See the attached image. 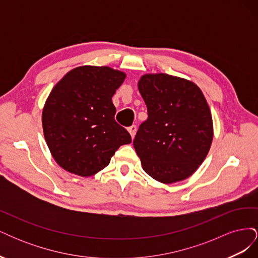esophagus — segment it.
Listing matches in <instances>:
<instances>
[{"mask_svg": "<svg viewBox=\"0 0 258 258\" xmlns=\"http://www.w3.org/2000/svg\"><path fill=\"white\" fill-rule=\"evenodd\" d=\"M128 131H129V134H130L131 138L134 139L135 136H136V132H137V126H136V124H132V126H130V127L128 128Z\"/></svg>", "mask_w": 258, "mask_h": 258, "instance_id": "obj_1", "label": "esophagus"}]
</instances>
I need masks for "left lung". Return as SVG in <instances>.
I'll return each mask as SVG.
<instances>
[{"instance_id": "1", "label": "left lung", "mask_w": 258, "mask_h": 258, "mask_svg": "<svg viewBox=\"0 0 258 258\" xmlns=\"http://www.w3.org/2000/svg\"><path fill=\"white\" fill-rule=\"evenodd\" d=\"M138 88L147 106L134 146L145 172L172 184L189 177L210 151L212 115L198 86L165 73L144 74Z\"/></svg>"}]
</instances>
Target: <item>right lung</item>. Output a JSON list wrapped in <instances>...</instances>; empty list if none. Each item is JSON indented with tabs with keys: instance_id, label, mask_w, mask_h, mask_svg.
Instances as JSON below:
<instances>
[{
	"instance_id": "obj_1",
	"label": "right lung",
	"mask_w": 258,
	"mask_h": 258,
	"mask_svg": "<svg viewBox=\"0 0 258 258\" xmlns=\"http://www.w3.org/2000/svg\"><path fill=\"white\" fill-rule=\"evenodd\" d=\"M126 73L83 66L68 72L46 100L42 123L53 159L70 173L91 176L104 169L129 132L115 121L112 97Z\"/></svg>"
}]
</instances>
